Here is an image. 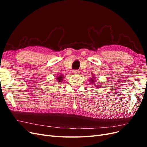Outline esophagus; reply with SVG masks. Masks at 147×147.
<instances>
[{"label": "esophagus", "mask_w": 147, "mask_h": 147, "mask_svg": "<svg viewBox=\"0 0 147 147\" xmlns=\"http://www.w3.org/2000/svg\"><path fill=\"white\" fill-rule=\"evenodd\" d=\"M73 72L74 74H79V70H73Z\"/></svg>", "instance_id": "1"}]
</instances>
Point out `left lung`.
I'll return each instance as SVG.
<instances>
[{
  "label": "left lung",
  "instance_id": "left-lung-1",
  "mask_svg": "<svg viewBox=\"0 0 147 147\" xmlns=\"http://www.w3.org/2000/svg\"><path fill=\"white\" fill-rule=\"evenodd\" d=\"M91 81L92 82H94V80H91ZM92 82H91V83H92Z\"/></svg>",
  "mask_w": 147,
  "mask_h": 147
}]
</instances>
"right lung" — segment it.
<instances>
[{"label": "right lung", "mask_w": 147, "mask_h": 147, "mask_svg": "<svg viewBox=\"0 0 147 147\" xmlns=\"http://www.w3.org/2000/svg\"><path fill=\"white\" fill-rule=\"evenodd\" d=\"M62 76H63V75H60V76L59 77H57V81H58L59 82H61L62 80H63V77Z\"/></svg>", "instance_id": "1"}]
</instances>
